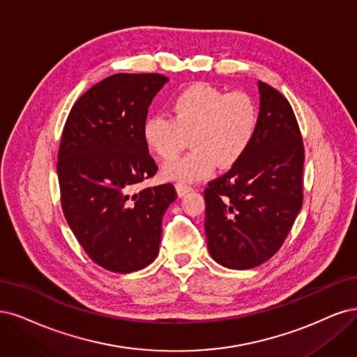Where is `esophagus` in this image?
<instances>
[{"label": "esophagus", "instance_id": "esophagus-1", "mask_svg": "<svg viewBox=\"0 0 357 357\" xmlns=\"http://www.w3.org/2000/svg\"><path fill=\"white\" fill-rule=\"evenodd\" d=\"M175 188H176V192H178L179 197H183V195L188 194L192 190L191 185H188V183H182V182H178Z\"/></svg>", "mask_w": 357, "mask_h": 357}]
</instances>
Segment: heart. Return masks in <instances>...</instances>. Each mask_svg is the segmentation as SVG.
Returning <instances> with one entry per match:
<instances>
[{"mask_svg": "<svg viewBox=\"0 0 357 357\" xmlns=\"http://www.w3.org/2000/svg\"><path fill=\"white\" fill-rule=\"evenodd\" d=\"M259 124L255 100L245 91H231L208 83L192 84L172 99L170 117L155 114L145 119L142 137L146 148L163 160L174 158L185 146L187 154L166 163L162 176L174 182H195L212 175L216 165L231 167L254 142Z\"/></svg>", "mask_w": 357, "mask_h": 357, "instance_id": "obj_1", "label": "heart"}]
</instances>
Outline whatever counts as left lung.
I'll use <instances>...</instances> for the list:
<instances>
[{
    "label": "left lung",
    "mask_w": 357,
    "mask_h": 357,
    "mask_svg": "<svg viewBox=\"0 0 357 357\" xmlns=\"http://www.w3.org/2000/svg\"><path fill=\"white\" fill-rule=\"evenodd\" d=\"M259 124L245 157L204 190V231L211 257L249 270L278 252L303 206L304 145L294 109L258 82Z\"/></svg>",
    "instance_id": "1"
}]
</instances>
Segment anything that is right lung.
Returning <instances> with one entry per match:
<instances>
[{
  "mask_svg": "<svg viewBox=\"0 0 357 357\" xmlns=\"http://www.w3.org/2000/svg\"><path fill=\"white\" fill-rule=\"evenodd\" d=\"M169 78L116 74L89 89L66 119L57 154L65 220L102 268L132 273L158 255L172 183L136 191L157 172L142 137L153 98Z\"/></svg>",
  "mask_w": 357,
  "mask_h": 357,
  "instance_id": "right-lung-1",
  "label": "right lung"
}]
</instances>
